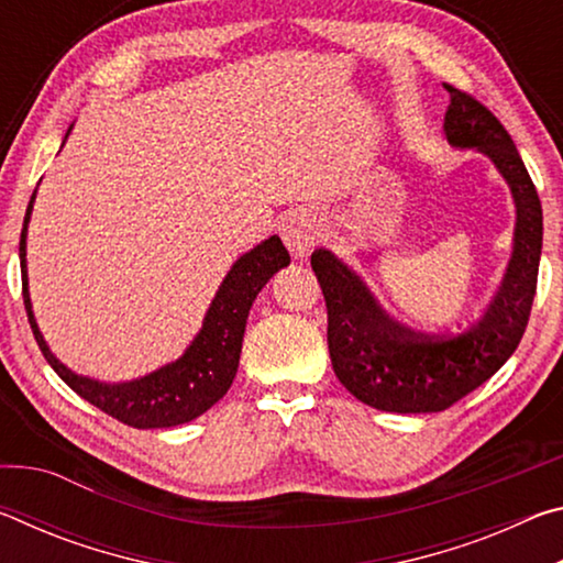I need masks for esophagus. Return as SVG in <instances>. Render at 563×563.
Segmentation results:
<instances>
[{
    "mask_svg": "<svg viewBox=\"0 0 563 563\" xmlns=\"http://www.w3.org/2000/svg\"><path fill=\"white\" fill-rule=\"evenodd\" d=\"M283 241L295 258H302L320 241V221L310 211H295L283 223Z\"/></svg>",
    "mask_w": 563,
    "mask_h": 563,
    "instance_id": "34e87169",
    "label": "esophagus"
}]
</instances>
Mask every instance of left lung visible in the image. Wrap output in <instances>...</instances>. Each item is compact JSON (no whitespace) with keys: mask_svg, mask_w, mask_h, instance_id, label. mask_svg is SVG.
Returning a JSON list of instances; mask_svg holds the SVG:
<instances>
[{"mask_svg":"<svg viewBox=\"0 0 563 563\" xmlns=\"http://www.w3.org/2000/svg\"><path fill=\"white\" fill-rule=\"evenodd\" d=\"M444 89L446 141L487 154L517 206L511 261L482 320L456 335H417L389 320L365 283L325 247L310 258L328 305L332 369L360 402L383 412H442L487 383L521 342L537 295L544 216L529 170L484 103L450 84Z\"/></svg>","mask_w":563,"mask_h":563,"instance_id":"1","label":"left lung"}]
</instances>
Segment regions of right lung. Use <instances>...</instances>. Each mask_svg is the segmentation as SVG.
<instances>
[{
    "label": "right lung",
    "instance_id": "add662e5",
    "mask_svg": "<svg viewBox=\"0 0 563 563\" xmlns=\"http://www.w3.org/2000/svg\"><path fill=\"white\" fill-rule=\"evenodd\" d=\"M69 131H66V136H69ZM34 196L30 206H26L22 241H19L22 295L36 345H40L42 355L54 367V373L87 402L99 407L101 412L119 419L123 424L136 427V430L176 427L211 409L228 393L238 373L245 320L255 295L273 278V273H278L290 263V255L285 251L280 238L271 235L268 241L255 245L253 251H247L233 263V268L228 271L211 308L206 312L201 332H198L176 362H168V365L158 367L156 373L131 379V383L107 385L99 383V379L76 375L69 367L62 365L52 355V350L46 347L42 332L36 328L30 288H26L30 285L26 283V225H30L32 218Z\"/></svg>",
    "mask_w": 563,
    "mask_h": 563
}]
</instances>
